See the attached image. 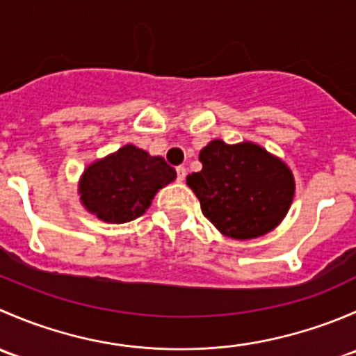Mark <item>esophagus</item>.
<instances>
[{
	"label": "esophagus",
	"instance_id": "obj_1",
	"mask_svg": "<svg viewBox=\"0 0 356 356\" xmlns=\"http://www.w3.org/2000/svg\"><path fill=\"white\" fill-rule=\"evenodd\" d=\"M175 170H177V181H184V177H186V168L184 167H177L175 168Z\"/></svg>",
	"mask_w": 356,
	"mask_h": 356
}]
</instances>
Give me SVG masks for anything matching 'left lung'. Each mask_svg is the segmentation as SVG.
Masks as SVG:
<instances>
[{
	"mask_svg": "<svg viewBox=\"0 0 356 356\" xmlns=\"http://www.w3.org/2000/svg\"><path fill=\"white\" fill-rule=\"evenodd\" d=\"M203 168L188 175L204 217L224 236L251 239L272 231L288 213L294 179L288 165L253 143L215 139L200 153Z\"/></svg>",
	"mask_w": 356,
	"mask_h": 356,
	"instance_id": "left-lung-1",
	"label": "left lung"
}]
</instances>
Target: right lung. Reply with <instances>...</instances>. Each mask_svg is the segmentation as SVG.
I'll use <instances>...</instances> for the list:
<instances>
[{"instance_id":"right-lung-1","label":"right lung","mask_w":356,"mask_h":356,"mask_svg":"<svg viewBox=\"0 0 356 356\" xmlns=\"http://www.w3.org/2000/svg\"><path fill=\"white\" fill-rule=\"evenodd\" d=\"M177 177L161 156H149L127 145L95 161L84 172L79 193L84 207L99 220L124 224L141 217L158 189Z\"/></svg>"}]
</instances>
